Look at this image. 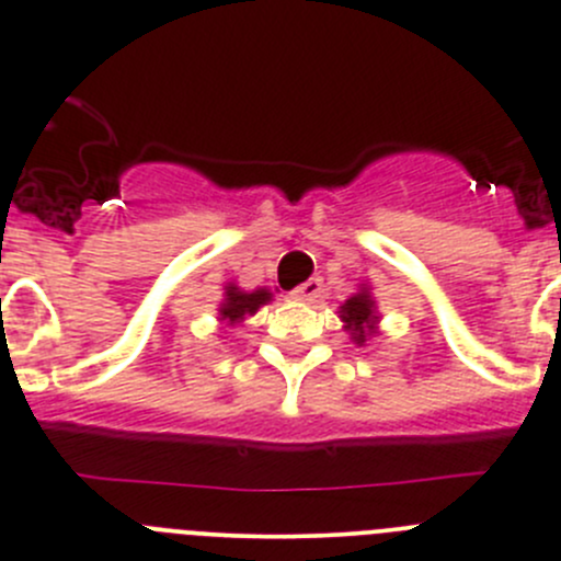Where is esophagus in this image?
Listing matches in <instances>:
<instances>
[{
  "instance_id": "obj_1",
  "label": "esophagus",
  "mask_w": 561,
  "mask_h": 561,
  "mask_svg": "<svg viewBox=\"0 0 561 561\" xmlns=\"http://www.w3.org/2000/svg\"><path fill=\"white\" fill-rule=\"evenodd\" d=\"M322 293V279H317V276H312V279H307L304 285H298L296 290H293V298L296 301H314V298H320Z\"/></svg>"
}]
</instances>
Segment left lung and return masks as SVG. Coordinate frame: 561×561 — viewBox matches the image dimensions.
<instances>
[{
	"label": "left lung",
	"instance_id": "8db88e82",
	"mask_svg": "<svg viewBox=\"0 0 561 561\" xmlns=\"http://www.w3.org/2000/svg\"><path fill=\"white\" fill-rule=\"evenodd\" d=\"M342 320L347 322V331H353L355 342L364 344L366 336L375 331V301L366 293H358L342 307Z\"/></svg>",
	"mask_w": 561,
	"mask_h": 561
}]
</instances>
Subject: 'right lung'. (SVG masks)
<instances>
[{
    "label": "right lung",
    "mask_w": 561,
    "mask_h": 561,
    "mask_svg": "<svg viewBox=\"0 0 561 561\" xmlns=\"http://www.w3.org/2000/svg\"><path fill=\"white\" fill-rule=\"evenodd\" d=\"M265 301H271L268 290L244 293V290H239V287L230 285L228 287V298H225V304L219 307V314H222V320H228L230 325H233V322L244 320V314L257 312V309L263 307Z\"/></svg>",
    "instance_id": "right-lung-1"
}]
</instances>
